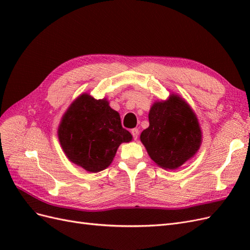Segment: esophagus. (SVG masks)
<instances>
[{
	"label": "esophagus",
	"instance_id": "1",
	"mask_svg": "<svg viewBox=\"0 0 250 250\" xmlns=\"http://www.w3.org/2000/svg\"><path fill=\"white\" fill-rule=\"evenodd\" d=\"M131 134L134 140H137L138 137H139V129L138 128H133V129H131Z\"/></svg>",
	"mask_w": 250,
	"mask_h": 250
}]
</instances>
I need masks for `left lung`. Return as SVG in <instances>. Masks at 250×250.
Instances as JSON below:
<instances>
[{
	"instance_id": "8db88e82",
	"label": "left lung",
	"mask_w": 250,
	"mask_h": 250,
	"mask_svg": "<svg viewBox=\"0 0 250 250\" xmlns=\"http://www.w3.org/2000/svg\"><path fill=\"white\" fill-rule=\"evenodd\" d=\"M149 127L141 142L158 167L175 170L192 158L202 143L197 116L188 103L176 94L155 101L149 111Z\"/></svg>"
}]
</instances>
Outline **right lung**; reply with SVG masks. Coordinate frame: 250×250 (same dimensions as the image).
Masks as SVG:
<instances>
[{"instance_id": "1", "label": "right lung", "mask_w": 250, "mask_h": 250, "mask_svg": "<svg viewBox=\"0 0 250 250\" xmlns=\"http://www.w3.org/2000/svg\"><path fill=\"white\" fill-rule=\"evenodd\" d=\"M57 134L69 161L89 173L106 169L121 144L132 140L106 98L97 100L87 93L75 99L63 113Z\"/></svg>"}]
</instances>
